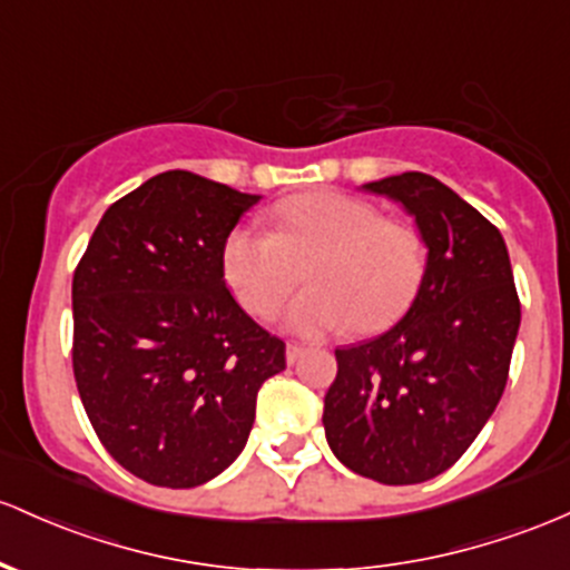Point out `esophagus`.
<instances>
[{"mask_svg":"<svg viewBox=\"0 0 570 570\" xmlns=\"http://www.w3.org/2000/svg\"><path fill=\"white\" fill-rule=\"evenodd\" d=\"M303 354H305L303 346H297V343H289V346H286V365H295V362Z\"/></svg>","mask_w":570,"mask_h":570,"instance_id":"obj_1","label":"esophagus"}]
</instances>
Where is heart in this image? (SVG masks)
<instances>
[{"label":"heart","instance_id":"heart-1","mask_svg":"<svg viewBox=\"0 0 570 570\" xmlns=\"http://www.w3.org/2000/svg\"><path fill=\"white\" fill-rule=\"evenodd\" d=\"M305 267L308 289L281 322L289 333L324 337L352 324L376 330L414 297L424 243L414 227L381 218L373 205L341 191H314L273 208V233L237 224L222 240L224 284L252 316L275 314Z\"/></svg>","mask_w":570,"mask_h":570}]
</instances>
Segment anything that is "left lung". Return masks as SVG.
I'll use <instances>...</instances> for the list:
<instances>
[{"mask_svg":"<svg viewBox=\"0 0 570 570\" xmlns=\"http://www.w3.org/2000/svg\"><path fill=\"white\" fill-rule=\"evenodd\" d=\"M362 189L403 205L428 262L397 324L335 348L322 422L348 471L419 484L452 468L498 409L522 316L514 273L498 227L433 175Z\"/></svg>","mask_w":570,"mask_h":570,"instance_id":"8db88e82","label":"left lung"}]
</instances>
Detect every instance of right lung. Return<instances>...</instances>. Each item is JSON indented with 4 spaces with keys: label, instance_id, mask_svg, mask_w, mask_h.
Listing matches in <instances>:
<instances>
[{
    "label": "right lung",
    "instance_id": "1",
    "mask_svg": "<svg viewBox=\"0 0 570 570\" xmlns=\"http://www.w3.org/2000/svg\"><path fill=\"white\" fill-rule=\"evenodd\" d=\"M259 194L186 170L105 210L72 278V371L91 428L137 479L186 490L246 446L256 392L286 367L224 284L218 252Z\"/></svg>",
    "mask_w": 570,
    "mask_h": 570
}]
</instances>
